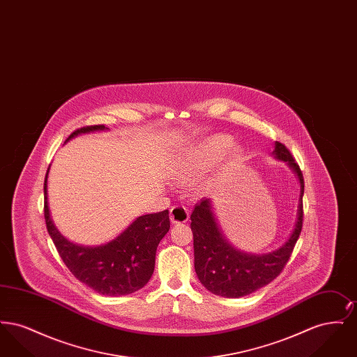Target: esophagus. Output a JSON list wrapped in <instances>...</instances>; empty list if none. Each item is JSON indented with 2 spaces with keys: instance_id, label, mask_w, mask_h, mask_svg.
<instances>
[{
  "instance_id": "esophagus-1",
  "label": "esophagus",
  "mask_w": 357,
  "mask_h": 357,
  "mask_svg": "<svg viewBox=\"0 0 357 357\" xmlns=\"http://www.w3.org/2000/svg\"><path fill=\"white\" fill-rule=\"evenodd\" d=\"M188 220V210L185 206H174L170 210V221L172 223H185Z\"/></svg>"
}]
</instances>
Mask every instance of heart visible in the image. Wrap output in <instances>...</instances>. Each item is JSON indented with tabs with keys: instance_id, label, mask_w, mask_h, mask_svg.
<instances>
[{
	"instance_id": "b5f03b06",
	"label": "heart",
	"mask_w": 357,
	"mask_h": 357,
	"mask_svg": "<svg viewBox=\"0 0 357 357\" xmlns=\"http://www.w3.org/2000/svg\"><path fill=\"white\" fill-rule=\"evenodd\" d=\"M233 144L231 137L226 135H214L204 139L202 143L192 147L188 153L176 163L174 169V178L181 185H191L197 182L204 171L213 167L222 155ZM239 150L237 147L230 150V156L236 158Z\"/></svg>"
}]
</instances>
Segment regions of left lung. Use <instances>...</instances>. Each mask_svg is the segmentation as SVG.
<instances>
[{
    "label": "left lung",
    "mask_w": 357,
    "mask_h": 357,
    "mask_svg": "<svg viewBox=\"0 0 357 357\" xmlns=\"http://www.w3.org/2000/svg\"><path fill=\"white\" fill-rule=\"evenodd\" d=\"M272 155L274 159L285 162L300 182L297 218L290 236L282 246L265 255L246 253L234 248L222 233L211 199H202L201 204L195 206L190 217L194 236L195 272L204 288L217 296L238 298L252 294L272 282L287 265L300 237L304 215L303 172L282 143H274Z\"/></svg>",
    "instance_id": "8db88e82"
}]
</instances>
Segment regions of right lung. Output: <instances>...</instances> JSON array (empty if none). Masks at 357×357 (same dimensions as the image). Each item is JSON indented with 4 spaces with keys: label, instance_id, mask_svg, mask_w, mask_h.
<instances>
[{
    "label": "right lung",
    "instance_id": "obj_1",
    "mask_svg": "<svg viewBox=\"0 0 357 357\" xmlns=\"http://www.w3.org/2000/svg\"><path fill=\"white\" fill-rule=\"evenodd\" d=\"M105 130V126L83 127L70 134L66 143L77 135ZM50 167L44 182V215L52 241L69 271L102 296H126L143 288L155 269L156 248L170 230L169 210L137 217L118 237L99 246L73 243L59 231L52 220L48 204Z\"/></svg>",
    "mask_w": 357,
    "mask_h": 357
}]
</instances>
